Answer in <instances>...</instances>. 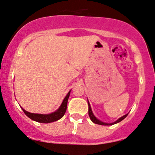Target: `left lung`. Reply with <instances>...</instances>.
Segmentation results:
<instances>
[{
	"label": "left lung",
	"mask_w": 155,
	"mask_h": 155,
	"mask_svg": "<svg viewBox=\"0 0 155 155\" xmlns=\"http://www.w3.org/2000/svg\"><path fill=\"white\" fill-rule=\"evenodd\" d=\"M87 104H88V115H89V117H90L91 120L92 121V122L95 123V124H101V125H112V124H116V123H118V122H120V121H121L123 119H124V118H125L128 115V114H127V115H124V116H122L121 118H120L119 119H118L116 121H115V122L111 123V124H107V123H104V122H102V121H101L100 120H98L97 118L94 116V115L93 112H92V111H91V108L90 104H89L88 101H87Z\"/></svg>",
	"instance_id": "left-lung-1"
}]
</instances>
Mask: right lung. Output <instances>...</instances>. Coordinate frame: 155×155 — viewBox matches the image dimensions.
<instances>
[{
    "label": "right lung",
    "mask_w": 155,
    "mask_h": 155,
    "mask_svg": "<svg viewBox=\"0 0 155 155\" xmlns=\"http://www.w3.org/2000/svg\"><path fill=\"white\" fill-rule=\"evenodd\" d=\"M70 91H69V93L67 94V96L65 97V98L64 99L63 103L61 104V107H59V109L57 111H55L54 112L51 114H48V115H43V114H34V113H31V112H27L25 109L22 110L25 112L26 115H27L28 118L34 120V121H37V122L40 123H50L53 122V121H55L59 120L60 118H61L64 116V115L65 114L67 110V106H68V101L69 96H70Z\"/></svg>",
    "instance_id": "obj_1"
}]
</instances>
